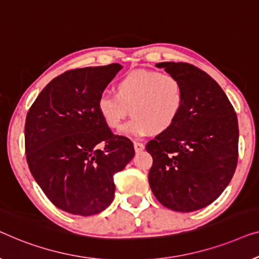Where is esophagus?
<instances>
[{"instance_id": "34e87169", "label": "esophagus", "mask_w": 259, "mask_h": 259, "mask_svg": "<svg viewBox=\"0 0 259 259\" xmlns=\"http://www.w3.org/2000/svg\"><path fill=\"white\" fill-rule=\"evenodd\" d=\"M134 148H135V151L136 152H140L142 150H144V144L143 143H140V142H135L134 143Z\"/></svg>"}]
</instances>
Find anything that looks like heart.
I'll return each instance as SVG.
<instances>
[{"label": "heart", "instance_id": "obj_1", "mask_svg": "<svg viewBox=\"0 0 259 259\" xmlns=\"http://www.w3.org/2000/svg\"><path fill=\"white\" fill-rule=\"evenodd\" d=\"M115 94L103 93L96 109L109 129L121 130L125 118H134L122 130L128 137H144L170 129L184 105V89L176 76L158 71H131L117 79Z\"/></svg>", "mask_w": 259, "mask_h": 259}]
</instances>
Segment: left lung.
<instances>
[{"instance_id": "left-lung-1", "label": "left lung", "mask_w": 259, "mask_h": 259, "mask_svg": "<svg viewBox=\"0 0 259 259\" xmlns=\"http://www.w3.org/2000/svg\"><path fill=\"white\" fill-rule=\"evenodd\" d=\"M183 84L184 105L170 129L147 144L149 184L167 209L191 212L220 197L238 159L237 115L214 79L183 62L156 64Z\"/></svg>"}]
</instances>
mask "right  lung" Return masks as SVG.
Listing matches in <instances>:
<instances>
[{
  "mask_svg": "<svg viewBox=\"0 0 259 259\" xmlns=\"http://www.w3.org/2000/svg\"><path fill=\"white\" fill-rule=\"evenodd\" d=\"M121 69L112 63L65 71L47 84L27 114L29 169L65 212L92 216L107 209L114 199V175L135 155L133 142L112 134L96 109L98 96Z\"/></svg>",
  "mask_w": 259,
  "mask_h": 259,
  "instance_id": "add662e5",
  "label": "right lung"
}]
</instances>
